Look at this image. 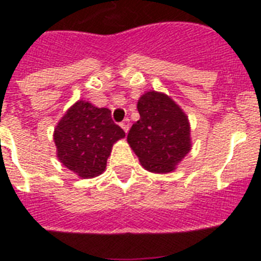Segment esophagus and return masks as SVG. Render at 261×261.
Returning a JSON list of instances; mask_svg holds the SVG:
<instances>
[{
    "mask_svg": "<svg viewBox=\"0 0 261 261\" xmlns=\"http://www.w3.org/2000/svg\"><path fill=\"white\" fill-rule=\"evenodd\" d=\"M129 126H130V124H129V119H125L121 121V128L124 129V132H128L129 130Z\"/></svg>",
    "mask_w": 261,
    "mask_h": 261,
    "instance_id": "obj_1",
    "label": "esophagus"
}]
</instances>
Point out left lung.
<instances>
[{"label": "left lung", "instance_id": "1", "mask_svg": "<svg viewBox=\"0 0 261 261\" xmlns=\"http://www.w3.org/2000/svg\"><path fill=\"white\" fill-rule=\"evenodd\" d=\"M140 120L128 133V142L141 165L151 172H170L190 153V123L171 98L150 91L137 103Z\"/></svg>", "mask_w": 261, "mask_h": 261}]
</instances>
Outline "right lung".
<instances>
[{
	"mask_svg": "<svg viewBox=\"0 0 261 261\" xmlns=\"http://www.w3.org/2000/svg\"><path fill=\"white\" fill-rule=\"evenodd\" d=\"M124 136L108 108L80 100L60 120L53 138L60 162L78 176L89 179L105 171L112 145Z\"/></svg>",
	"mask_w": 261,
	"mask_h": 261,
	"instance_id": "right-lung-1",
	"label": "right lung"
}]
</instances>
